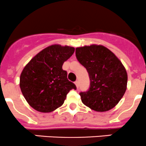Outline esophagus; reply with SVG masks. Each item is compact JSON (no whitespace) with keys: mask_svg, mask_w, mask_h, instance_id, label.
I'll return each mask as SVG.
<instances>
[{"mask_svg":"<svg viewBox=\"0 0 146 146\" xmlns=\"http://www.w3.org/2000/svg\"><path fill=\"white\" fill-rule=\"evenodd\" d=\"M75 85H76V88H78V87H79V82L78 81V80H76V81L75 82Z\"/></svg>","mask_w":146,"mask_h":146,"instance_id":"esophagus-1","label":"esophagus"}]
</instances>
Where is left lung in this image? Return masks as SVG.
Instances as JSON below:
<instances>
[{
    "mask_svg": "<svg viewBox=\"0 0 146 146\" xmlns=\"http://www.w3.org/2000/svg\"><path fill=\"white\" fill-rule=\"evenodd\" d=\"M76 56L90 80L89 90L80 93L82 102L100 112L114 108L127 87V73L120 60L102 45L78 47Z\"/></svg>",
    "mask_w": 146,
    "mask_h": 146,
    "instance_id": "8db88e82",
    "label": "left lung"
}]
</instances>
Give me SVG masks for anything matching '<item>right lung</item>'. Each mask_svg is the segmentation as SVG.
<instances>
[{"label":"right lung","instance_id":"add662e5","mask_svg":"<svg viewBox=\"0 0 146 146\" xmlns=\"http://www.w3.org/2000/svg\"><path fill=\"white\" fill-rule=\"evenodd\" d=\"M74 51L72 46L51 45L38 53L26 65L20 75V87L32 108L44 113L54 111L64 104L69 91L76 89L62 68Z\"/></svg>","mask_w":146,"mask_h":146}]
</instances>
